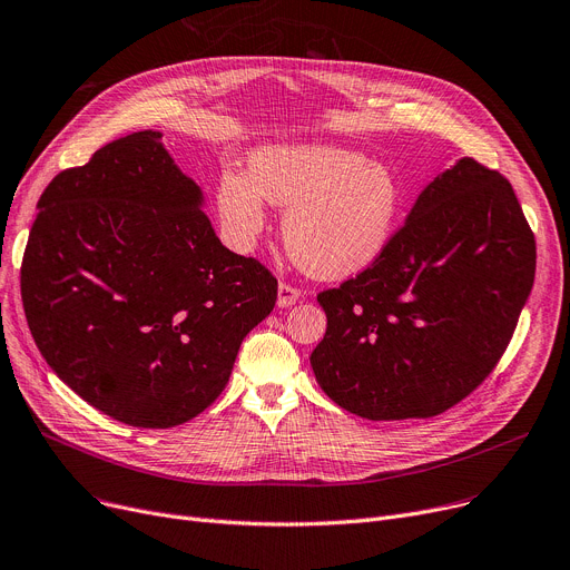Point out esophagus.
I'll return each instance as SVG.
<instances>
[{"label":"esophagus","instance_id":"esophagus-1","mask_svg":"<svg viewBox=\"0 0 570 570\" xmlns=\"http://www.w3.org/2000/svg\"><path fill=\"white\" fill-rule=\"evenodd\" d=\"M297 301H301V291H297L295 286L282 282L279 284V291H277V305L284 309V307H291L295 305Z\"/></svg>","mask_w":570,"mask_h":570}]
</instances>
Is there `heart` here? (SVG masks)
<instances>
[{
	"mask_svg": "<svg viewBox=\"0 0 570 570\" xmlns=\"http://www.w3.org/2000/svg\"><path fill=\"white\" fill-rule=\"evenodd\" d=\"M265 200L286 209L282 233L309 275L344 279L363 273L391 247L404 187L397 173L357 149L331 142L265 145L249 173L226 168L217 179V215L237 249L265 228Z\"/></svg>",
	"mask_w": 570,
	"mask_h": 570,
	"instance_id": "b5f03b06",
	"label": "heart"
}]
</instances>
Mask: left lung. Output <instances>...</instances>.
<instances>
[{
    "label": "left lung",
    "instance_id": "1",
    "mask_svg": "<svg viewBox=\"0 0 570 570\" xmlns=\"http://www.w3.org/2000/svg\"><path fill=\"white\" fill-rule=\"evenodd\" d=\"M535 239L508 179L471 157L436 175L361 275L318 293L323 393L370 421L432 417L497 367L533 286Z\"/></svg>",
    "mask_w": 570,
    "mask_h": 570
}]
</instances>
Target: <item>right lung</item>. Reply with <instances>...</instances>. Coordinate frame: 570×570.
I'll list each match as a JSON object with an SVG mask.
<instances>
[{
    "label": "right lung",
    "mask_w": 570,
    "mask_h": 570,
    "mask_svg": "<svg viewBox=\"0 0 570 570\" xmlns=\"http://www.w3.org/2000/svg\"><path fill=\"white\" fill-rule=\"evenodd\" d=\"M159 131L117 138L39 198L20 267L27 325L76 395L131 428L183 425L228 383L277 279L233 254Z\"/></svg>",
    "instance_id": "add662e5"
}]
</instances>
